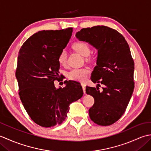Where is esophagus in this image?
Listing matches in <instances>:
<instances>
[{"label": "esophagus", "mask_w": 151, "mask_h": 151, "mask_svg": "<svg viewBox=\"0 0 151 151\" xmlns=\"http://www.w3.org/2000/svg\"><path fill=\"white\" fill-rule=\"evenodd\" d=\"M81 86L82 87L83 91H84V93H86V84H84V83H81Z\"/></svg>", "instance_id": "1"}]
</instances>
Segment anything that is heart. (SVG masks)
Returning a JSON list of instances; mask_svg holds the SVG:
<instances>
[{"mask_svg": "<svg viewBox=\"0 0 151 151\" xmlns=\"http://www.w3.org/2000/svg\"><path fill=\"white\" fill-rule=\"evenodd\" d=\"M73 49L79 53L81 55L84 57L89 58V54L91 52L90 45L86 41H78L73 44ZM58 60L60 65H65L67 63V52L65 50H63L59 54L58 57ZM90 73V70L88 67H84V68H74L70 69L67 73V76L72 81H84L87 78L88 75Z\"/></svg>", "mask_w": 151, "mask_h": 151, "instance_id": "obj_1", "label": "heart"}]
</instances>
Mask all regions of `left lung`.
Instances as JSON below:
<instances>
[{
    "label": "left lung",
    "instance_id": "1",
    "mask_svg": "<svg viewBox=\"0 0 151 151\" xmlns=\"http://www.w3.org/2000/svg\"><path fill=\"white\" fill-rule=\"evenodd\" d=\"M76 37L98 50L97 65L91 80L104 88L100 91L98 86H86V92L95 100L89 110L91 121L109 126L123 115L134 89V62L129 44L123 35L106 26L82 28Z\"/></svg>",
    "mask_w": 151,
    "mask_h": 151
}]
</instances>
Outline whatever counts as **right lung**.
<instances>
[{
    "instance_id": "obj_1",
    "label": "right lung",
    "mask_w": 151,
    "mask_h": 151,
    "mask_svg": "<svg viewBox=\"0 0 151 151\" xmlns=\"http://www.w3.org/2000/svg\"><path fill=\"white\" fill-rule=\"evenodd\" d=\"M72 32L73 28L40 31L27 40L19 50L15 72L19 95L31 119L41 127L62 124L70 104L84 93L78 82L69 81L58 89L54 84L60 79L58 57Z\"/></svg>"
}]
</instances>
